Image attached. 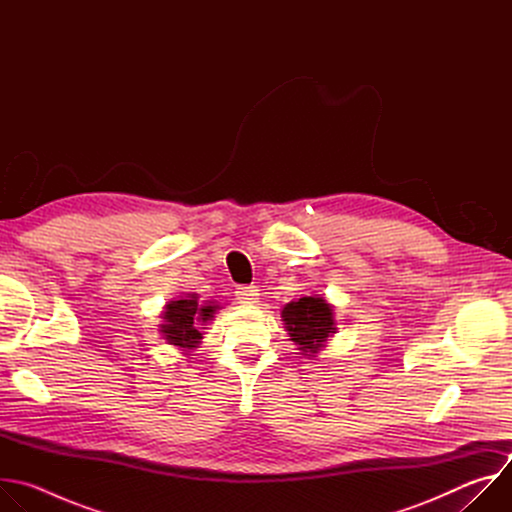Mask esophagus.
I'll return each mask as SVG.
<instances>
[{
  "label": "esophagus",
  "mask_w": 512,
  "mask_h": 512,
  "mask_svg": "<svg viewBox=\"0 0 512 512\" xmlns=\"http://www.w3.org/2000/svg\"><path fill=\"white\" fill-rule=\"evenodd\" d=\"M235 296L241 304H257L259 300V289L255 285H243V287H237Z\"/></svg>",
  "instance_id": "34e87169"
}]
</instances>
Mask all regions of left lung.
Returning a JSON list of instances; mask_svg holds the SVG:
<instances>
[{
    "instance_id": "left-lung-1",
    "label": "left lung",
    "mask_w": 512,
    "mask_h": 512,
    "mask_svg": "<svg viewBox=\"0 0 512 512\" xmlns=\"http://www.w3.org/2000/svg\"><path fill=\"white\" fill-rule=\"evenodd\" d=\"M281 318L289 340L306 356H316L336 332L334 310L320 296H306L298 302H289L281 310Z\"/></svg>"
}]
</instances>
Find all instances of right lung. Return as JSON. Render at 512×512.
<instances>
[{
	"mask_svg": "<svg viewBox=\"0 0 512 512\" xmlns=\"http://www.w3.org/2000/svg\"><path fill=\"white\" fill-rule=\"evenodd\" d=\"M218 306L214 302L198 304L196 294H186L184 298L166 304L162 314L164 324H160V332L164 334L168 344H174L182 350H192L200 344L202 332L200 324H206L214 318Z\"/></svg>",
	"mask_w": 512,
	"mask_h": 512,
	"instance_id": "obj_1",
	"label": "right lung"
}]
</instances>
